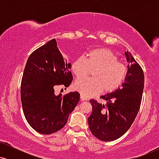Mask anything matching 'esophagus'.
Here are the masks:
<instances>
[{"instance_id": "obj_1", "label": "esophagus", "mask_w": 159, "mask_h": 159, "mask_svg": "<svg viewBox=\"0 0 159 159\" xmlns=\"http://www.w3.org/2000/svg\"><path fill=\"white\" fill-rule=\"evenodd\" d=\"M81 99L82 100V101H87V98L85 96H84V95L81 94Z\"/></svg>"}]
</instances>
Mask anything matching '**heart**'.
I'll return each mask as SVG.
<instances>
[{
	"mask_svg": "<svg viewBox=\"0 0 159 159\" xmlns=\"http://www.w3.org/2000/svg\"><path fill=\"white\" fill-rule=\"evenodd\" d=\"M117 57L107 48H96L87 54L86 58L78 57L71 66L76 77L82 78L91 72V78H78L74 87L85 96L98 94L104 90L112 92L121 85L127 68L117 61Z\"/></svg>",
	"mask_w": 159,
	"mask_h": 159,
	"instance_id": "b5f03b06",
	"label": "heart"
}]
</instances>
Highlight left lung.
Returning a JSON list of instances; mask_svg holds the SVG:
<instances>
[{
	"mask_svg": "<svg viewBox=\"0 0 159 159\" xmlns=\"http://www.w3.org/2000/svg\"><path fill=\"white\" fill-rule=\"evenodd\" d=\"M128 63L124 83L115 91L101 96L106 105L90 99L93 111L88 117L92 134L102 141H113L131 127L139 111L144 86L141 67L129 51L124 54Z\"/></svg>",
	"mask_w": 159,
	"mask_h": 159,
	"instance_id": "obj_1",
	"label": "left lung"
}]
</instances>
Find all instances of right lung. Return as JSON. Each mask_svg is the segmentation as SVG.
Segmentation results:
<instances>
[{
  "instance_id": "right-lung-1",
  "label": "right lung",
  "mask_w": 159,
  "mask_h": 159,
  "mask_svg": "<svg viewBox=\"0 0 159 159\" xmlns=\"http://www.w3.org/2000/svg\"><path fill=\"white\" fill-rule=\"evenodd\" d=\"M67 63L55 39L39 47L27 59L21 84V100L27 123L40 134L61 129L79 102L78 92L56 95L54 87H68L72 81Z\"/></svg>"
}]
</instances>
